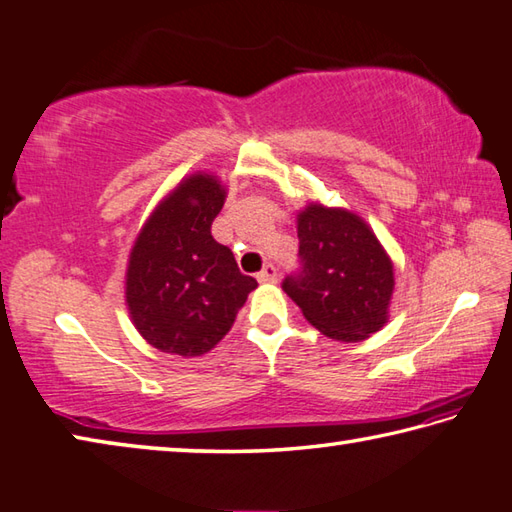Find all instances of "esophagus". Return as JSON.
<instances>
[{
    "label": "esophagus",
    "mask_w": 512,
    "mask_h": 512,
    "mask_svg": "<svg viewBox=\"0 0 512 512\" xmlns=\"http://www.w3.org/2000/svg\"><path fill=\"white\" fill-rule=\"evenodd\" d=\"M256 278H258V283H276V278H278V269H276V265L267 263L263 269H260Z\"/></svg>",
    "instance_id": "34e87169"
}]
</instances>
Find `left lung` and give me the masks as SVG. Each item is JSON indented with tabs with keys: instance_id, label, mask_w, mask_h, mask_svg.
I'll return each mask as SVG.
<instances>
[{
	"instance_id": "obj_1",
	"label": "left lung",
	"mask_w": 512,
	"mask_h": 512,
	"mask_svg": "<svg viewBox=\"0 0 512 512\" xmlns=\"http://www.w3.org/2000/svg\"><path fill=\"white\" fill-rule=\"evenodd\" d=\"M283 289L318 332L356 343L388 318L392 263L359 216L310 205L298 216V269Z\"/></svg>"
}]
</instances>
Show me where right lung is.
Here are the masks:
<instances>
[{"mask_svg":"<svg viewBox=\"0 0 512 512\" xmlns=\"http://www.w3.org/2000/svg\"><path fill=\"white\" fill-rule=\"evenodd\" d=\"M225 202L214 176H196L153 211L131 249L127 303L133 325L160 352L200 356L231 330L256 278L211 236Z\"/></svg>","mask_w":512,"mask_h":512,"instance_id":"1","label":"right lung"}]
</instances>
